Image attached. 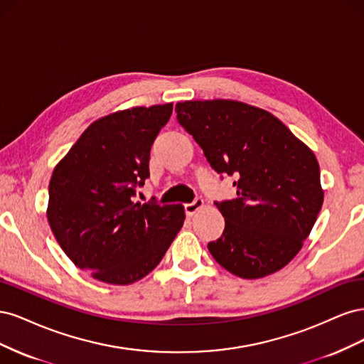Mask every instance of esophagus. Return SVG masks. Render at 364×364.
I'll list each match as a JSON object with an SVG mask.
<instances>
[{
    "instance_id": "34e87169",
    "label": "esophagus",
    "mask_w": 364,
    "mask_h": 364,
    "mask_svg": "<svg viewBox=\"0 0 364 364\" xmlns=\"http://www.w3.org/2000/svg\"><path fill=\"white\" fill-rule=\"evenodd\" d=\"M202 206H203V200L199 199V197H197V199H194L191 203H185V205H183V209H185L186 214L193 215V214H196L197 211H199V209H200Z\"/></svg>"
}]
</instances>
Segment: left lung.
<instances>
[{
  "instance_id": "1",
  "label": "left lung",
  "mask_w": 364,
  "mask_h": 364,
  "mask_svg": "<svg viewBox=\"0 0 364 364\" xmlns=\"http://www.w3.org/2000/svg\"><path fill=\"white\" fill-rule=\"evenodd\" d=\"M176 114L220 179L235 178V199L215 202L225 230L208 243L214 259L245 279L282 269L323 203L314 153L277 117L240 102H183Z\"/></svg>"
}]
</instances>
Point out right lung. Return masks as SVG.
Segmentation results:
<instances>
[{
    "label": "right lung",
    "mask_w": 364,
    "mask_h": 364,
    "mask_svg": "<svg viewBox=\"0 0 364 364\" xmlns=\"http://www.w3.org/2000/svg\"><path fill=\"white\" fill-rule=\"evenodd\" d=\"M173 105L132 107L87 127L50 181L48 222L77 267L102 282L127 285L155 269L181 230L182 205L135 203L150 178L153 141Z\"/></svg>",
    "instance_id": "add662e5"
}]
</instances>
